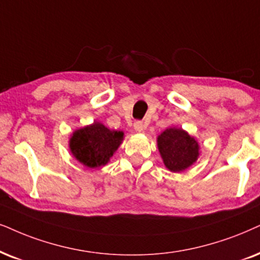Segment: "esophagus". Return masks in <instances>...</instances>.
Masks as SVG:
<instances>
[{"label": "esophagus", "mask_w": 260, "mask_h": 260, "mask_svg": "<svg viewBox=\"0 0 260 260\" xmlns=\"http://www.w3.org/2000/svg\"><path fill=\"white\" fill-rule=\"evenodd\" d=\"M133 127H134V129H136V132H143L144 131V123L141 122V121H136V122H134V124H133Z\"/></svg>", "instance_id": "esophagus-1"}]
</instances>
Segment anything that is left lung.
Instances as JSON below:
<instances>
[{
	"label": "left lung",
	"mask_w": 260,
	"mask_h": 260,
	"mask_svg": "<svg viewBox=\"0 0 260 260\" xmlns=\"http://www.w3.org/2000/svg\"><path fill=\"white\" fill-rule=\"evenodd\" d=\"M164 166L173 173L189 168L199 157V144L181 128H167L157 138Z\"/></svg>",
	"instance_id": "left-lung-1"
}]
</instances>
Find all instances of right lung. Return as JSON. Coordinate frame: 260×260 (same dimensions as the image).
<instances>
[{
  "instance_id": "add662e5",
  "label": "right lung",
  "mask_w": 260,
  "mask_h": 260,
  "mask_svg": "<svg viewBox=\"0 0 260 260\" xmlns=\"http://www.w3.org/2000/svg\"><path fill=\"white\" fill-rule=\"evenodd\" d=\"M123 140V132L111 131L101 122L74 131L70 150L83 166L96 169L106 166Z\"/></svg>"
}]
</instances>
